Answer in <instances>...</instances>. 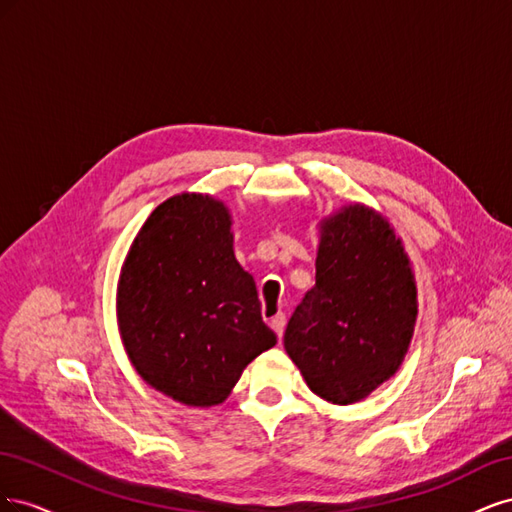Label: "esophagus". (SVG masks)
I'll list each match as a JSON object with an SVG mask.
<instances>
[{"instance_id":"34e87169","label":"esophagus","mask_w":512,"mask_h":512,"mask_svg":"<svg viewBox=\"0 0 512 512\" xmlns=\"http://www.w3.org/2000/svg\"><path fill=\"white\" fill-rule=\"evenodd\" d=\"M269 324H271V329L275 331V335L282 337L284 335V327H286V316L284 314H275Z\"/></svg>"}]
</instances>
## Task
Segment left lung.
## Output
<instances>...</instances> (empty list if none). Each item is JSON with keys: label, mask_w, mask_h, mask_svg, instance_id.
Wrapping results in <instances>:
<instances>
[{"label": "left lung", "mask_w": 512, "mask_h": 512, "mask_svg": "<svg viewBox=\"0 0 512 512\" xmlns=\"http://www.w3.org/2000/svg\"><path fill=\"white\" fill-rule=\"evenodd\" d=\"M318 226L316 286L294 309L284 348L320 399L348 406L404 363L416 282L404 243L376 209L344 205Z\"/></svg>", "instance_id": "1"}]
</instances>
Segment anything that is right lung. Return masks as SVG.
Listing matches in <instances>:
<instances>
[{
    "label": "right lung",
    "instance_id": "obj_1",
    "mask_svg": "<svg viewBox=\"0 0 512 512\" xmlns=\"http://www.w3.org/2000/svg\"><path fill=\"white\" fill-rule=\"evenodd\" d=\"M222 200L183 192L151 211L123 260L117 324L151 389L194 408L218 406L243 369L277 344L254 277L232 250Z\"/></svg>",
    "mask_w": 512,
    "mask_h": 512
}]
</instances>
